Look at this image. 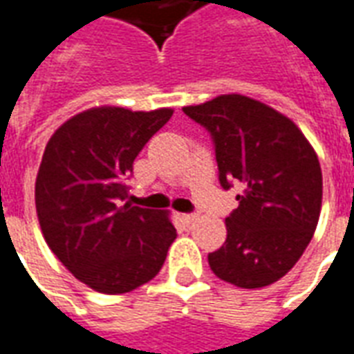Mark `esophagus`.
Wrapping results in <instances>:
<instances>
[{"label": "esophagus", "instance_id": "1", "mask_svg": "<svg viewBox=\"0 0 354 354\" xmlns=\"http://www.w3.org/2000/svg\"><path fill=\"white\" fill-rule=\"evenodd\" d=\"M183 221H185L187 224H192V223H196V221H198V215H196V213H190V215H183Z\"/></svg>", "mask_w": 354, "mask_h": 354}]
</instances>
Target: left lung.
<instances>
[{
  "mask_svg": "<svg viewBox=\"0 0 354 354\" xmlns=\"http://www.w3.org/2000/svg\"><path fill=\"white\" fill-rule=\"evenodd\" d=\"M183 111L211 131L224 190L243 185L226 241L209 252L211 270L239 288L272 285L300 260L319 223L317 152L290 118L247 95H216Z\"/></svg>",
  "mask_w": 354,
  "mask_h": 354,
  "instance_id": "1",
  "label": "left lung"
}]
</instances>
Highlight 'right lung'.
<instances>
[{"instance_id": "right-lung-1", "label": "right lung", "mask_w": 354, "mask_h": 354, "mask_svg": "<svg viewBox=\"0 0 354 354\" xmlns=\"http://www.w3.org/2000/svg\"><path fill=\"white\" fill-rule=\"evenodd\" d=\"M174 109L100 105L54 131L35 179L41 232L56 259L95 292L124 294L162 270L177 237L169 211L118 205L124 180Z\"/></svg>"}]
</instances>
